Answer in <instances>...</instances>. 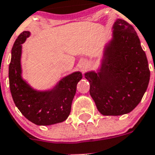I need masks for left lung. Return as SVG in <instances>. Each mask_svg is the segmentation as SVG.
Returning a JSON list of instances; mask_svg holds the SVG:
<instances>
[{"instance_id":"obj_1","label":"left lung","mask_w":155,"mask_h":155,"mask_svg":"<svg viewBox=\"0 0 155 155\" xmlns=\"http://www.w3.org/2000/svg\"><path fill=\"white\" fill-rule=\"evenodd\" d=\"M113 29L99 71L84 74L91 98L104 116L131 112L141 101L150 81L147 57L134 27L117 19Z\"/></svg>"}]
</instances>
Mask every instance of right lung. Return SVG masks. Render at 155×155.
Instances as JSON below:
<instances>
[{
    "mask_svg": "<svg viewBox=\"0 0 155 155\" xmlns=\"http://www.w3.org/2000/svg\"><path fill=\"white\" fill-rule=\"evenodd\" d=\"M29 35L28 31L21 32L12 47L8 74L12 98L21 114L36 125L61 123L69 116L77 84L82 74L79 71L74 72L49 91H37L30 87L22 79L21 67V44Z\"/></svg>",
    "mask_w": 155,
    "mask_h": 155,
    "instance_id": "obj_1",
    "label": "right lung"
}]
</instances>
